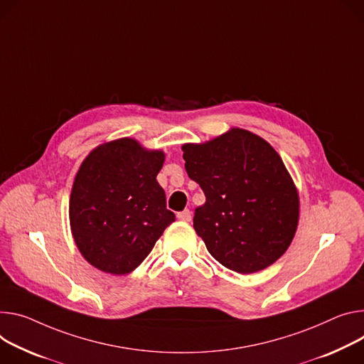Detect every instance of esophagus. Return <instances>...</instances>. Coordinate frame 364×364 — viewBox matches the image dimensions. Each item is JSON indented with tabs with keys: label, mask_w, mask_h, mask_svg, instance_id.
<instances>
[{
	"label": "esophagus",
	"mask_w": 364,
	"mask_h": 364,
	"mask_svg": "<svg viewBox=\"0 0 364 364\" xmlns=\"http://www.w3.org/2000/svg\"><path fill=\"white\" fill-rule=\"evenodd\" d=\"M177 219H180L183 222H190L191 220V212L188 209H186L183 212H178L177 213Z\"/></svg>",
	"instance_id": "esophagus-1"
}]
</instances>
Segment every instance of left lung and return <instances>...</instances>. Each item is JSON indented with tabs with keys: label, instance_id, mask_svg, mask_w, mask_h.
<instances>
[{
	"label": "left lung",
	"instance_id": "left-lung-1",
	"mask_svg": "<svg viewBox=\"0 0 364 364\" xmlns=\"http://www.w3.org/2000/svg\"><path fill=\"white\" fill-rule=\"evenodd\" d=\"M188 177L206 196L193 226L210 255L241 274L266 269L289 248L299 196L279 154L244 129L183 145Z\"/></svg>",
	"mask_w": 364,
	"mask_h": 364
}]
</instances>
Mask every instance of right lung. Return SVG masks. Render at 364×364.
Returning a JSON list of instances; mask_svg holds the SVG:
<instances>
[{"label": "right lung", "mask_w": 364, "mask_h": 364, "mask_svg": "<svg viewBox=\"0 0 364 364\" xmlns=\"http://www.w3.org/2000/svg\"><path fill=\"white\" fill-rule=\"evenodd\" d=\"M164 154L123 138L95 148L75 177L70 219L75 244L98 270L134 272L176 220L156 176Z\"/></svg>", "instance_id": "obj_1"}]
</instances>
